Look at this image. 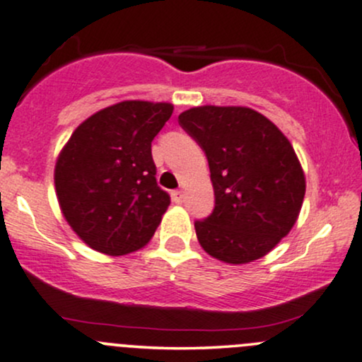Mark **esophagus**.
I'll return each instance as SVG.
<instances>
[{"label": "esophagus", "instance_id": "1", "mask_svg": "<svg viewBox=\"0 0 362 362\" xmlns=\"http://www.w3.org/2000/svg\"><path fill=\"white\" fill-rule=\"evenodd\" d=\"M172 201L177 202V204L184 202V190H173V192H172Z\"/></svg>", "mask_w": 362, "mask_h": 362}]
</instances>
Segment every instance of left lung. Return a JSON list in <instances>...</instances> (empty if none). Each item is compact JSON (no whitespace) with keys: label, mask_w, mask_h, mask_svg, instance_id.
<instances>
[{"label":"left lung","mask_w":362,"mask_h":362,"mask_svg":"<svg viewBox=\"0 0 362 362\" xmlns=\"http://www.w3.org/2000/svg\"><path fill=\"white\" fill-rule=\"evenodd\" d=\"M209 161L216 206L195 221L199 243L214 259L250 264L293 230L306 178L289 139L250 107L201 105L178 115Z\"/></svg>","instance_id":"left-lung-1"}]
</instances>
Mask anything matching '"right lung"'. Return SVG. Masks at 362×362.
Segmentation results:
<instances>
[{
    "mask_svg": "<svg viewBox=\"0 0 362 362\" xmlns=\"http://www.w3.org/2000/svg\"><path fill=\"white\" fill-rule=\"evenodd\" d=\"M168 102L124 100L74 129L54 167L61 213L90 248L110 257L141 250L167 213L151 141L172 117Z\"/></svg>",
    "mask_w": 362,
    "mask_h": 362,
    "instance_id": "1",
    "label": "right lung"
}]
</instances>
